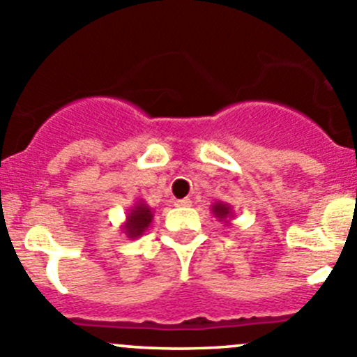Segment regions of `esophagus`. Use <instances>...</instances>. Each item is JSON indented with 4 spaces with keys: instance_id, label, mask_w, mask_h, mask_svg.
Returning a JSON list of instances; mask_svg holds the SVG:
<instances>
[{
    "instance_id": "34e87169",
    "label": "esophagus",
    "mask_w": 357,
    "mask_h": 357,
    "mask_svg": "<svg viewBox=\"0 0 357 357\" xmlns=\"http://www.w3.org/2000/svg\"><path fill=\"white\" fill-rule=\"evenodd\" d=\"M176 205H178V207H190V205H192V200H190V199H179V200H176Z\"/></svg>"
}]
</instances>
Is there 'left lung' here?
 Wrapping results in <instances>:
<instances>
[{"label":"left lung","instance_id":"8db88e82","mask_svg":"<svg viewBox=\"0 0 357 357\" xmlns=\"http://www.w3.org/2000/svg\"><path fill=\"white\" fill-rule=\"evenodd\" d=\"M211 211L212 214H214V218L218 219V221L225 222V225H229V221H231L233 215H235L231 205L225 204V202H215V204H212Z\"/></svg>","mask_w":357,"mask_h":357}]
</instances>
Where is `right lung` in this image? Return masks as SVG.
<instances>
[{
	"instance_id": "obj_1",
	"label": "right lung",
	"mask_w": 357,
	"mask_h": 357,
	"mask_svg": "<svg viewBox=\"0 0 357 357\" xmlns=\"http://www.w3.org/2000/svg\"><path fill=\"white\" fill-rule=\"evenodd\" d=\"M153 221V208L145 200L135 202L132 207H129L126 221L122 222L121 231L128 236L129 240H136L150 228Z\"/></svg>"
}]
</instances>
